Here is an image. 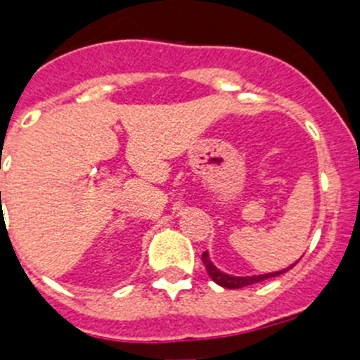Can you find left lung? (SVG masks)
<instances>
[{
	"label": "left lung",
	"instance_id": "1",
	"mask_svg": "<svg viewBox=\"0 0 360 360\" xmlns=\"http://www.w3.org/2000/svg\"><path fill=\"white\" fill-rule=\"evenodd\" d=\"M202 261H203V266H205L207 274H209V277L212 278L217 285H221V288H224V289H240V288H245V285L257 284V282H263V281H266V278L277 277V275L285 274V271L291 270L294 264L297 263L296 261V263H292L291 266L284 268V270H281V271H271V274L250 275V277H235V275H228V274H224V271H221L219 268L214 266V263L210 261L209 252H207V250L202 254Z\"/></svg>",
	"mask_w": 360,
	"mask_h": 360
}]
</instances>
